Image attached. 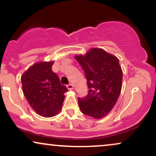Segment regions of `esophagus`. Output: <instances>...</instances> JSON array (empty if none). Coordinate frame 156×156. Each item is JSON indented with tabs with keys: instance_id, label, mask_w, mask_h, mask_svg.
Instances as JSON below:
<instances>
[{
	"instance_id": "esophagus-1",
	"label": "esophagus",
	"mask_w": 156,
	"mask_h": 156,
	"mask_svg": "<svg viewBox=\"0 0 156 156\" xmlns=\"http://www.w3.org/2000/svg\"><path fill=\"white\" fill-rule=\"evenodd\" d=\"M67 89H68L69 90H73V84H71V83L68 84V85L67 86Z\"/></svg>"
}]
</instances>
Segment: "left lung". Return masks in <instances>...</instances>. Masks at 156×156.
<instances>
[{
    "mask_svg": "<svg viewBox=\"0 0 156 156\" xmlns=\"http://www.w3.org/2000/svg\"><path fill=\"white\" fill-rule=\"evenodd\" d=\"M75 58L85 72L89 89L87 96L78 98L80 111L95 119H102L111 111L121 94L123 71L119 60L99 48Z\"/></svg>",
    "mask_w": 156,
    "mask_h": 156,
    "instance_id": "obj_1",
    "label": "left lung"
}]
</instances>
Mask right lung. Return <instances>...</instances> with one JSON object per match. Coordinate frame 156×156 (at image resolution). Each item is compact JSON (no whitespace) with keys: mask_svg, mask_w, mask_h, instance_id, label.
<instances>
[{"mask_svg":"<svg viewBox=\"0 0 156 156\" xmlns=\"http://www.w3.org/2000/svg\"><path fill=\"white\" fill-rule=\"evenodd\" d=\"M54 62L34 64L21 77L22 91L35 112L43 117L56 115L61 110L66 86L51 70Z\"/></svg>","mask_w":156,"mask_h":156,"instance_id":"add662e5","label":"right lung"}]
</instances>
